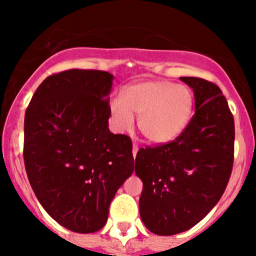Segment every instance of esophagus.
<instances>
[{
  "mask_svg": "<svg viewBox=\"0 0 256 256\" xmlns=\"http://www.w3.org/2000/svg\"><path fill=\"white\" fill-rule=\"evenodd\" d=\"M137 152H138V144H133V158H136Z\"/></svg>",
  "mask_w": 256,
  "mask_h": 256,
  "instance_id": "obj_1",
  "label": "esophagus"
}]
</instances>
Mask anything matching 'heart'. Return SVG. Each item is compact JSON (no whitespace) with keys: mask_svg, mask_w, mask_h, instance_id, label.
Here are the masks:
<instances>
[{"mask_svg":"<svg viewBox=\"0 0 256 256\" xmlns=\"http://www.w3.org/2000/svg\"><path fill=\"white\" fill-rule=\"evenodd\" d=\"M194 98L190 88L169 80H146L126 88L123 97L112 101L116 130H128L138 115L137 126L152 144H168L183 132L190 122Z\"/></svg>","mask_w":256,"mask_h":256,"instance_id":"b5f03b06","label":"heart"}]
</instances>
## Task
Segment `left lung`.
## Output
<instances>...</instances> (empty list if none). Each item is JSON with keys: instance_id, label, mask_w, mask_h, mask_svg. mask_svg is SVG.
<instances>
[{"instance_id": "left-lung-1", "label": "left lung", "mask_w": 256, "mask_h": 256, "mask_svg": "<svg viewBox=\"0 0 256 256\" xmlns=\"http://www.w3.org/2000/svg\"><path fill=\"white\" fill-rule=\"evenodd\" d=\"M195 94V115L174 141L140 148V214L150 232L172 236L198 224L224 192L234 166V120L220 88L180 76Z\"/></svg>"}]
</instances>
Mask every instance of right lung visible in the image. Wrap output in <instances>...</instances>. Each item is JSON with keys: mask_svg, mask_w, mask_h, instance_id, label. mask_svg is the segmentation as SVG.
Segmentation results:
<instances>
[{"mask_svg": "<svg viewBox=\"0 0 256 256\" xmlns=\"http://www.w3.org/2000/svg\"><path fill=\"white\" fill-rule=\"evenodd\" d=\"M114 76L70 69L40 83L24 119V164L38 201L76 234L105 226L118 188L134 169L132 141L108 130Z\"/></svg>", "mask_w": 256, "mask_h": 256, "instance_id": "right-lung-1", "label": "right lung"}]
</instances>
